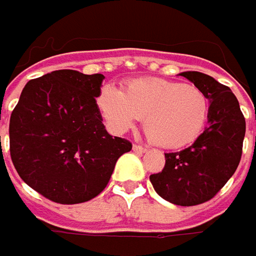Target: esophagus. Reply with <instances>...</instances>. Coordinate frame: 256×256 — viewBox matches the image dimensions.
Segmentation results:
<instances>
[{
    "label": "esophagus",
    "mask_w": 256,
    "mask_h": 256,
    "mask_svg": "<svg viewBox=\"0 0 256 256\" xmlns=\"http://www.w3.org/2000/svg\"><path fill=\"white\" fill-rule=\"evenodd\" d=\"M133 150H134L136 153H138V154H142V153H146V152H147V148H146V147H143V146H140V144L133 146Z\"/></svg>",
    "instance_id": "34e87169"
}]
</instances>
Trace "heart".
<instances>
[{"label": "heart", "mask_w": 256, "mask_h": 256, "mask_svg": "<svg viewBox=\"0 0 256 256\" xmlns=\"http://www.w3.org/2000/svg\"><path fill=\"white\" fill-rule=\"evenodd\" d=\"M98 104L114 133H123L143 119L148 140L166 148L196 142L210 114V99L198 86L158 78L130 80L124 92L106 84Z\"/></svg>", "instance_id": "b5f03b06"}]
</instances>
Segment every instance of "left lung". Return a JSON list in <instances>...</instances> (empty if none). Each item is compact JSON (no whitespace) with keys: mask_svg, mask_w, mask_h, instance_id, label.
<instances>
[{"mask_svg":"<svg viewBox=\"0 0 256 256\" xmlns=\"http://www.w3.org/2000/svg\"><path fill=\"white\" fill-rule=\"evenodd\" d=\"M210 99L208 126L187 148L164 153L166 164L150 176L157 194L176 206L210 201L232 177L242 156L245 118L231 89L201 72H182Z\"/></svg>","mask_w":256,"mask_h":256,"instance_id":"8db88e82","label":"left lung"}]
</instances>
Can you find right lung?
<instances>
[{
	"mask_svg": "<svg viewBox=\"0 0 256 256\" xmlns=\"http://www.w3.org/2000/svg\"><path fill=\"white\" fill-rule=\"evenodd\" d=\"M100 74L62 69L25 84L10 120V153L31 188L59 204L99 196L132 143L110 136L96 98Z\"/></svg>",
	"mask_w": 256,
	"mask_h": 256,
	"instance_id": "right-lung-1",
	"label": "right lung"
}]
</instances>
